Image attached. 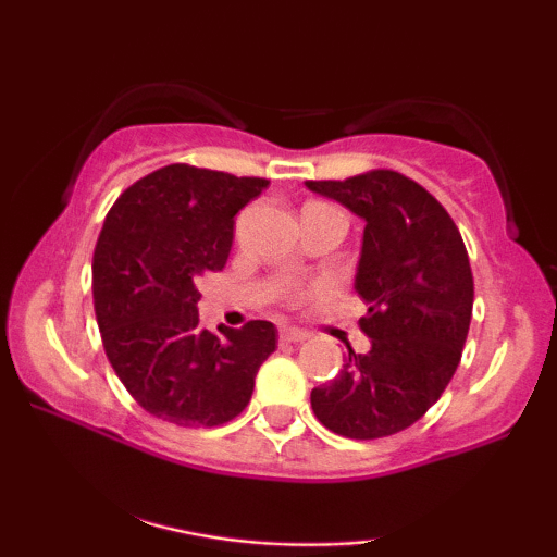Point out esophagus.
Segmentation results:
<instances>
[{
	"label": "esophagus",
	"instance_id": "obj_1",
	"mask_svg": "<svg viewBox=\"0 0 557 557\" xmlns=\"http://www.w3.org/2000/svg\"><path fill=\"white\" fill-rule=\"evenodd\" d=\"M307 337H309L307 332L299 330V326H292V324L281 326V330H278V339L281 342H304Z\"/></svg>",
	"mask_w": 557,
	"mask_h": 557
}]
</instances>
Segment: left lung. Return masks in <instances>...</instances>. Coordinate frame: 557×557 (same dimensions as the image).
Wrapping results in <instances>:
<instances>
[{"label": "left lung", "instance_id": "1", "mask_svg": "<svg viewBox=\"0 0 557 557\" xmlns=\"http://www.w3.org/2000/svg\"><path fill=\"white\" fill-rule=\"evenodd\" d=\"M307 187L364 220L355 292L368 304L360 330L372 339L364 355L347 345L339 375L311 391V408L339 436H393L441 398L459 368L474 307L467 246L444 205L400 172Z\"/></svg>", "mask_w": 557, "mask_h": 557}]
</instances>
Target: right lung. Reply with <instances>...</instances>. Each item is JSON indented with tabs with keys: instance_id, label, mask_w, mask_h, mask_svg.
Masks as SVG:
<instances>
[{
	"instance_id": "1",
	"label": "right lung",
	"mask_w": 557,
	"mask_h": 557,
	"mask_svg": "<svg viewBox=\"0 0 557 557\" xmlns=\"http://www.w3.org/2000/svg\"><path fill=\"white\" fill-rule=\"evenodd\" d=\"M269 180L170 164L124 189L98 235L94 307L111 368L147 413L185 429L233 421L276 326H200L197 278L223 271L235 215Z\"/></svg>"
}]
</instances>
